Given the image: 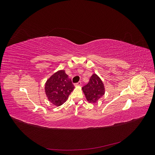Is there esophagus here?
<instances>
[{"label": "esophagus", "mask_w": 155, "mask_h": 155, "mask_svg": "<svg viewBox=\"0 0 155 155\" xmlns=\"http://www.w3.org/2000/svg\"><path fill=\"white\" fill-rule=\"evenodd\" d=\"M81 83L79 81V82L77 83H75L74 84V86L75 87H79V86H81Z\"/></svg>", "instance_id": "esophagus-1"}]
</instances>
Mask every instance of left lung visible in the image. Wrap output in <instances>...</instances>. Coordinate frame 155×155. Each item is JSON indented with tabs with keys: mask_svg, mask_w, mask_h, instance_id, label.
<instances>
[{
	"mask_svg": "<svg viewBox=\"0 0 155 155\" xmlns=\"http://www.w3.org/2000/svg\"><path fill=\"white\" fill-rule=\"evenodd\" d=\"M82 91L89 103L95 104L105 94L104 82L96 74H93L87 85L82 87Z\"/></svg>",
	"mask_w": 155,
	"mask_h": 155,
	"instance_id": "obj_1",
	"label": "left lung"
}]
</instances>
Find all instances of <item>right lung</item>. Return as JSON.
<instances>
[{
    "mask_svg": "<svg viewBox=\"0 0 155 155\" xmlns=\"http://www.w3.org/2000/svg\"><path fill=\"white\" fill-rule=\"evenodd\" d=\"M74 88L64 70L55 72L46 80L45 91L48 100L54 105L61 106L66 101Z\"/></svg>",
    "mask_w": 155,
    "mask_h": 155,
    "instance_id": "right-lung-1",
    "label": "right lung"
}]
</instances>
